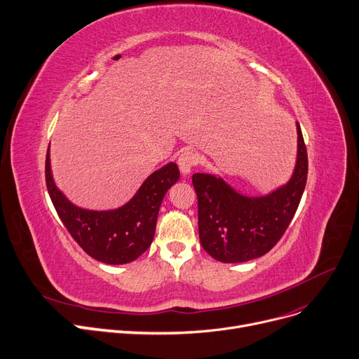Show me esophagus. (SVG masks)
Returning a JSON list of instances; mask_svg holds the SVG:
<instances>
[{"mask_svg": "<svg viewBox=\"0 0 359 359\" xmlns=\"http://www.w3.org/2000/svg\"><path fill=\"white\" fill-rule=\"evenodd\" d=\"M177 164H179L180 173L183 176H187V175H190V172H192L194 167L198 164V156L194 151H184L180 154Z\"/></svg>", "mask_w": 359, "mask_h": 359, "instance_id": "34e87169", "label": "esophagus"}]
</instances>
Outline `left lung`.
<instances>
[{"label":"left lung","instance_id":"left-lung-1","mask_svg":"<svg viewBox=\"0 0 359 359\" xmlns=\"http://www.w3.org/2000/svg\"><path fill=\"white\" fill-rule=\"evenodd\" d=\"M297 158L290 180L266 196L238 194L222 177L195 173L199 240L221 262H244L267 254L290 225L307 180V151L299 123Z\"/></svg>","mask_w":359,"mask_h":359}]
</instances>
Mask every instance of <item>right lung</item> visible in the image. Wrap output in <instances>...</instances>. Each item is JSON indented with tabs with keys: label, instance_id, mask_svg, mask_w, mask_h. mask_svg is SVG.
<instances>
[{
	"label": "right lung",
	"instance_id": "obj_1",
	"mask_svg": "<svg viewBox=\"0 0 359 359\" xmlns=\"http://www.w3.org/2000/svg\"><path fill=\"white\" fill-rule=\"evenodd\" d=\"M180 177L176 163H167L151 173L137 194L121 208L90 210L72 203L57 189L46 154V184L60 221L92 258L105 264H127L151 245L161 201Z\"/></svg>",
	"mask_w": 359,
	"mask_h": 359
}]
</instances>
